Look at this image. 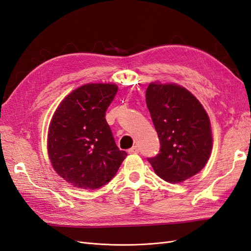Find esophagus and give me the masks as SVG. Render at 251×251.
<instances>
[{
  "mask_svg": "<svg viewBox=\"0 0 251 251\" xmlns=\"http://www.w3.org/2000/svg\"><path fill=\"white\" fill-rule=\"evenodd\" d=\"M127 151H128V154H137V153H139V148L137 146H134L133 148H131Z\"/></svg>",
  "mask_w": 251,
  "mask_h": 251,
  "instance_id": "esophagus-1",
  "label": "esophagus"
}]
</instances>
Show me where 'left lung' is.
<instances>
[{
  "instance_id": "left-lung-1",
  "label": "left lung",
  "mask_w": 251,
  "mask_h": 251,
  "mask_svg": "<svg viewBox=\"0 0 251 251\" xmlns=\"http://www.w3.org/2000/svg\"><path fill=\"white\" fill-rule=\"evenodd\" d=\"M146 101L160 141L157 156L148 158L161 179L179 183L199 173L210 156L209 118L199 100L177 85L151 83Z\"/></svg>"
}]
</instances>
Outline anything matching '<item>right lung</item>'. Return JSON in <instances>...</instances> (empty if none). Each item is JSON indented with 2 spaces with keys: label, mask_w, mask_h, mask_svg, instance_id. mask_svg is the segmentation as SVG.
<instances>
[{
  "label": "right lung",
  "mask_w": 251,
  "mask_h": 251,
  "mask_svg": "<svg viewBox=\"0 0 251 251\" xmlns=\"http://www.w3.org/2000/svg\"><path fill=\"white\" fill-rule=\"evenodd\" d=\"M111 83H88L60 102L48 133L53 169L75 187L96 189L115 176L127 156L120 151L105 120L117 93Z\"/></svg>",
  "instance_id": "add662e5"
}]
</instances>
